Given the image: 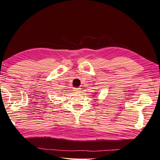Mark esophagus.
<instances>
[{
	"instance_id": "obj_1",
	"label": "esophagus",
	"mask_w": 160,
	"mask_h": 160,
	"mask_svg": "<svg viewBox=\"0 0 160 160\" xmlns=\"http://www.w3.org/2000/svg\"><path fill=\"white\" fill-rule=\"evenodd\" d=\"M74 91H75L76 92H79L81 91V88H74Z\"/></svg>"
}]
</instances>
